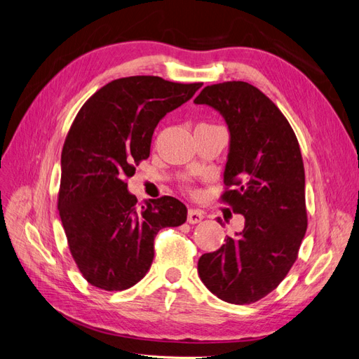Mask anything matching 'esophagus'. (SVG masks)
<instances>
[{
  "instance_id": "34e87169",
  "label": "esophagus",
  "mask_w": 359,
  "mask_h": 359,
  "mask_svg": "<svg viewBox=\"0 0 359 359\" xmlns=\"http://www.w3.org/2000/svg\"><path fill=\"white\" fill-rule=\"evenodd\" d=\"M205 219V214L199 210H189V214H187V222L190 224H196V223H201L202 220Z\"/></svg>"
}]
</instances>
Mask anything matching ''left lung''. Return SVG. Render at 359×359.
<instances>
[{
    "mask_svg": "<svg viewBox=\"0 0 359 359\" xmlns=\"http://www.w3.org/2000/svg\"><path fill=\"white\" fill-rule=\"evenodd\" d=\"M224 118L229 153L222 199L243 214L241 232L198 262L220 299L252 304L273 292L295 264L307 231L306 175L298 139L278 107L243 81L208 85L194 99ZM222 223V220H219Z\"/></svg>",
    "mask_w": 359,
    "mask_h": 359,
    "instance_id": "obj_1",
    "label": "left lung"
}]
</instances>
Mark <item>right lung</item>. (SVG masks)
<instances>
[{
	"label": "right lung",
	"mask_w": 359,
	"mask_h": 359,
	"mask_svg": "<svg viewBox=\"0 0 359 359\" xmlns=\"http://www.w3.org/2000/svg\"><path fill=\"white\" fill-rule=\"evenodd\" d=\"M201 86L130 76L104 85L76 115L61 153L58 211L70 253L90 285L135 286L153 264L158 231L187 220L186 205L170 196L137 206L126 180L135 175V163L149 157L160 119Z\"/></svg>",
	"instance_id": "add662e5"
}]
</instances>
